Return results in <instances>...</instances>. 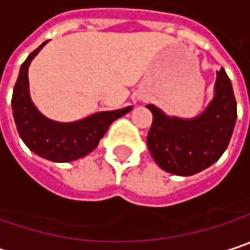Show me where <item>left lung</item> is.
<instances>
[{"instance_id":"obj_1","label":"left lung","mask_w":250,"mask_h":250,"mask_svg":"<svg viewBox=\"0 0 250 250\" xmlns=\"http://www.w3.org/2000/svg\"><path fill=\"white\" fill-rule=\"evenodd\" d=\"M147 147L154 162L171 174L192 176L208 169L226 150L238 117L232 83L225 68L217 71L215 97L194 119L166 116L153 104Z\"/></svg>"}]
</instances>
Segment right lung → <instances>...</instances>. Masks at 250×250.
Returning a JSON list of instances; mask_svg holds the SVG:
<instances>
[{
    "label": "right lung",
    "instance_id": "1",
    "mask_svg": "<svg viewBox=\"0 0 250 250\" xmlns=\"http://www.w3.org/2000/svg\"><path fill=\"white\" fill-rule=\"evenodd\" d=\"M45 44L47 41L34 50L20 68L12 91V116L20 137L31 151L51 162L67 163L84 157L97 147L108 125L127 114L131 105L113 111H100L73 123H58L42 116L30 97L28 67Z\"/></svg>",
    "mask_w": 250,
    "mask_h": 250
}]
</instances>
